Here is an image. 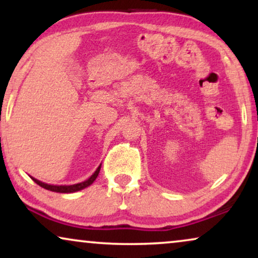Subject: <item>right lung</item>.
Returning a JSON list of instances; mask_svg holds the SVG:
<instances>
[{"label":"right lung","instance_id":"add662e5","mask_svg":"<svg viewBox=\"0 0 258 258\" xmlns=\"http://www.w3.org/2000/svg\"><path fill=\"white\" fill-rule=\"evenodd\" d=\"M100 170H101V164H100V167L96 169V171H95L94 174L91 175L90 177L87 179V181L77 183V184H73V185H51V184H47V183H43V182L38 181V179L34 178V177H31V179H33V181L36 183V184L42 186V188H44V189H47V190H50V191L62 192V194H69V192L79 191V190H82L84 188H87V186H89L90 184H93V182L95 181V179H96Z\"/></svg>","mask_w":258,"mask_h":258}]
</instances>
